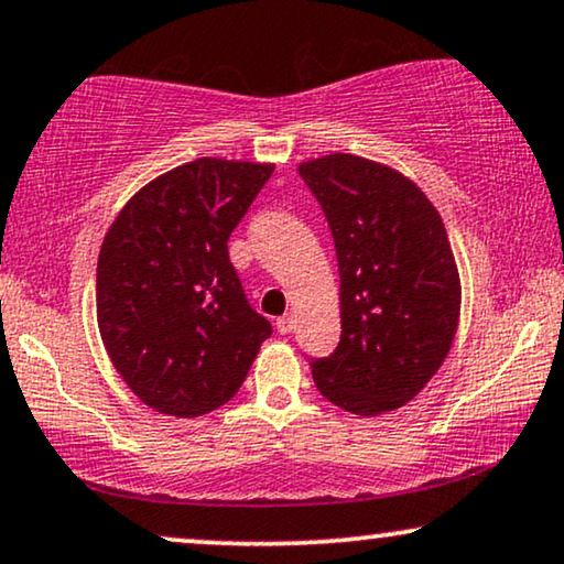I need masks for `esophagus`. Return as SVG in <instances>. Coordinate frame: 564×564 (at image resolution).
Masks as SVG:
<instances>
[{"instance_id":"obj_1","label":"esophagus","mask_w":564,"mask_h":564,"mask_svg":"<svg viewBox=\"0 0 564 564\" xmlns=\"http://www.w3.org/2000/svg\"><path fill=\"white\" fill-rule=\"evenodd\" d=\"M292 328H295V316L284 313V316L276 318V332H280V334H290Z\"/></svg>"}]
</instances>
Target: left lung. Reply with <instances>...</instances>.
Returning a JSON list of instances; mask_svg holds the SVG:
<instances>
[{"label":"left lung","instance_id":"left-lung-1","mask_svg":"<svg viewBox=\"0 0 564 564\" xmlns=\"http://www.w3.org/2000/svg\"><path fill=\"white\" fill-rule=\"evenodd\" d=\"M332 228L341 336L311 357L316 389L352 414L391 412L441 368L458 326L451 240L425 194L391 167L357 155L297 167Z\"/></svg>","mask_w":564,"mask_h":564}]
</instances>
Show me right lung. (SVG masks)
Instances as JSON below:
<instances>
[{
    "label": "right lung",
    "instance_id": "obj_1",
    "mask_svg": "<svg viewBox=\"0 0 564 564\" xmlns=\"http://www.w3.org/2000/svg\"><path fill=\"white\" fill-rule=\"evenodd\" d=\"M272 165L199 158L139 192L98 256V326L144 404L199 416L236 397L272 324L248 303L228 253Z\"/></svg>",
    "mask_w": 564,
    "mask_h": 564
}]
</instances>
